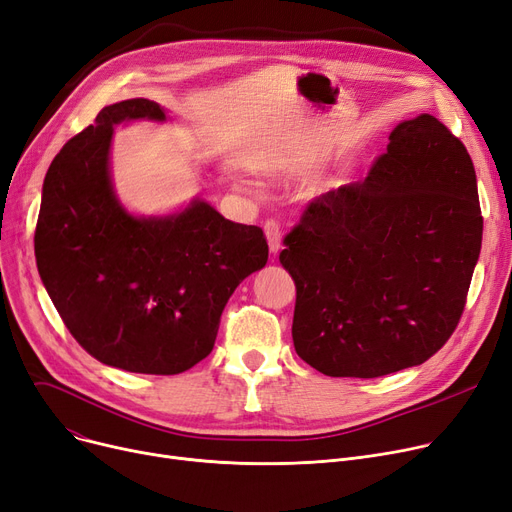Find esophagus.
<instances>
[{
    "label": "esophagus",
    "mask_w": 512,
    "mask_h": 512,
    "mask_svg": "<svg viewBox=\"0 0 512 512\" xmlns=\"http://www.w3.org/2000/svg\"><path fill=\"white\" fill-rule=\"evenodd\" d=\"M264 233H266V239H269V248L273 254H277L281 250V227L277 221H266L264 223Z\"/></svg>",
    "instance_id": "34e87169"
}]
</instances>
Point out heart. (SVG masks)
<instances>
[{
	"label": "heart",
	"mask_w": 512,
	"mask_h": 512,
	"mask_svg": "<svg viewBox=\"0 0 512 512\" xmlns=\"http://www.w3.org/2000/svg\"><path fill=\"white\" fill-rule=\"evenodd\" d=\"M329 160H331L329 154H316V156L304 160V162L296 168V173H298V175H314V173H319L321 168H325Z\"/></svg>",
	"instance_id": "obj_1"
}]
</instances>
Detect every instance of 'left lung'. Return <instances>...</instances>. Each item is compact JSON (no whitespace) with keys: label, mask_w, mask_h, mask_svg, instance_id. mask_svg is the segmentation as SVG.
I'll list each match as a JSON object with an SVG mask.
<instances>
[{"label":"left lung","mask_w":512,"mask_h":512,"mask_svg":"<svg viewBox=\"0 0 512 512\" xmlns=\"http://www.w3.org/2000/svg\"><path fill=\"white\" fill-rule=\"evenodd\" d=\"M481 233L465 145L431 114L402 120L369 177L312 200L283 239L298 356L360 379L423 364L465 310Z\"/></svg>","instance_id":"obj_1"}]
</instances>
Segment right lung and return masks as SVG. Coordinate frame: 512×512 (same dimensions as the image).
<instances>
[{
  "label": "right lung",
  "instance_id": "right-lung-1",
  "mask_svg": "<svg viewBox=\"0 0 512 512\" xmlns=\"http://www.w3.org/2000/svg\"><path fill=\"white\" fill-rule=\"evenodd\" d=\"M166 118L143 97L106 106L50 164L35 231L41 281L72 337L108 367L145 375L206 358L235 287L269 260L260 227L227 221L206 200L162 216L120 204L114 127Z\"/></svg>",
  "mask_w": 512,
  "mask_h": 512
}]
</instances>
